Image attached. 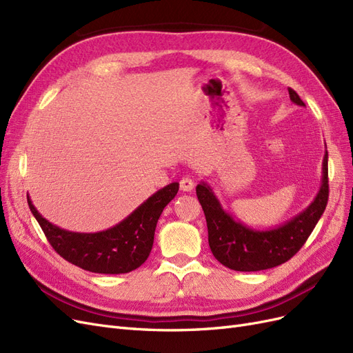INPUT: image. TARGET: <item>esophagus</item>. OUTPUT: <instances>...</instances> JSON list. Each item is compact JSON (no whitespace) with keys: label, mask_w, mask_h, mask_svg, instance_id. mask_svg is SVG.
Returning <instances> with one entry per match:
<instances>
[{"label":"esophagus","mask_w":353,"mask_h":353,"mask_svg":"<svg viewBox=\"0 0 353 353\" xmlns=\"http://www.w3.org/2000/svg\"><path fill=\"white\" fill-rule=\"evenodd\" d=\"M194 179L191 176H184L183 179L179 181V188L183 191H187V193H190V191H193L194 188Z\"/></svg>","instance_id":"34e87169"}]
</instances>
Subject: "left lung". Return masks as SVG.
<instances>
[{"mask_svg": "<svg viewBox=\"0 0 353 353\" xmlns=\"http://www.w3.org/2000/svg\"><path fill=\"white\" fill-rule=\"evenodd\" d=\"M290 100L305 105L297 92L288 88ZM197 199L208 222L213 256L230 270L250 272L270 270L287 262L301 250L321 218L328 201V153L323 160V179L314 201L299 215L272 230H253L223 210L206 183L196 187Z\"/></svg>", "mask_w": 353, "mask_h": 353, "instance_id": "1", "label": "left lung"}]
</instances>
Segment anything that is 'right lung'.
<instances>
[{"mask_svg": "<svg viewBox=\"0 0 353 353\" xmlns=\"http://www.w3.org/2000/svg\"><path fill=\"white\" fill-rule=\"evenodd\" d=\"M179 184L160 188L138 206L130 216L100 232H73L52 225L28 196V205L47 240L63 259L97 274H126L141 266L152 252L157 221L168 203L178 193Z\"/></svg>", "mask_w": 353, "mask_h": 353, "instance_id": "add662e5", "label": "right lung"}]
</instances>
